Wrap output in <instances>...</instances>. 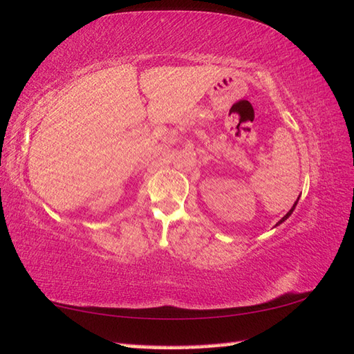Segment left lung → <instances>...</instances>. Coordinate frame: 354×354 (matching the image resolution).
<instances>
[{
  "instance_id": "8db88e82",
  "label": "left lung",
  "mask_w": 354,
  "mask_h": 354,
  "mask_svg": "<svg viewBox=\"0 0 354 354\" xmlns=\"http://www.w3.org/2000/svg\"><path fill=\"white\" fill-rule=\"evenodd\" d=\"M297 202H299V199H297V201H295V202H294V205H292V208H291V209H290V211H288V212H286V214H285V216H283V217H282V218H281V220H279V221H277V223H276V226H279V225H282V223H283V221H285V220H286V218H288V217H290V216H291V214H292V211H294V209H295V205H297Z\"/></svg>"
}]
</instances>
